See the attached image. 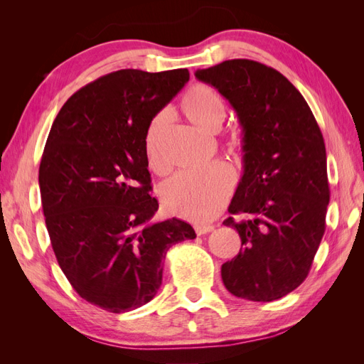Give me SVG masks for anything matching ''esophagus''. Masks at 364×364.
<instances>
[{
	"mask_svg": "<svg viewBox=\"0 0 364 364\" xmlns=\"http://www.w3.org/2000/svg\"><path fill=\"white\" fill-rule=\"evenodd\" d=\"M194 229H196V234L197 235H203V234L211 232V230L214 229V226H211V225H199V226H196Z\"/></svg>",
	"mask_w": 364,
	"mask_h": 364,
	"instance_id": "1",
	"label": "esophagus"
}]
</instances>
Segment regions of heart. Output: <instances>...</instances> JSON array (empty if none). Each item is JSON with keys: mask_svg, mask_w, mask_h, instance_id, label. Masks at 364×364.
<instances>
[{"mask_svg": "<svg viewBox=\"0 0 364 364\" xmlns=\"http://www.w3.org/2000/svg\"><path fill=\"white\" fill-rule=\"evenodd\" d=\"M182 111L197 129L215 134L226 118V103L214 87L197 85L183 97ZM168 126V114L159 112L149 123L144 135V153L149 167L164 171L161 159V138ZM234 171L226 164H215L200 173H181L162 183L161 202L173 215L196 223L214 218L223 208L234 188Z\"/></svg>", "mask_w": 364, "mask_h": 364, "instance_id": "heart-1", "label": "heart"}]
</instances>
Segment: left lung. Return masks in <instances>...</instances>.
<instances>
[{"label": "left lung", "mask_w": 364, "mask_h": 364, "mask_svg": "<svg viewBox=\"0 0 364 364\" xmlns=\"http://www.w3.org/2000/svg\"><path fill=\"white\" fill-rule=\"evenodd\" d=\"M241 126L243 176L223 225L238 230V255L222 266L228 291L272 302L305 281L325 232L329 186L322 132L302 94L270 67L247 59L197 70Z\"/></svg>", "instance_id": "left-lung-1"}]
</instances>
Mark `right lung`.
<instances>
[{
	"label": "right lung",
	"instance_id": "1",
	"mask_svg": "<svg viewBox=\"0 0 364 364\" xmlns=\"http://www.w3.org/2000/svg\"><path fill=\"white\" fill-rule=\"evenodd\" d=\"M190 80L186 68L119 70L73 94L51 126L39 167L54 255L73 289L109 313L150 302L167 250L194 240L179 218L153 222L144 135Z\"/></svg>",
	"mask_w": 364,
	"mask_h": 364
}]
</instances>
